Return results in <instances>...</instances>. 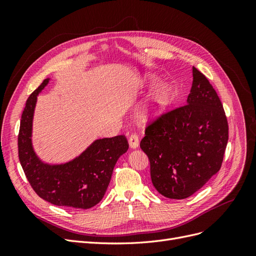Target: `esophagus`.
<instances>
[{"label": "esophagus", "mask_w": 256, "mask_h": 256, "mask_svg": "<svg viewBox=\"0 0 256 256\" xmlns=\"http://www.w3.org/2000/svg\"><path fill=\"white\" fill-rule=\"evenodd\" d=\"M138 143H140V140H138V134L136 132H132L129 136V145L131 148H136L138 146Z\"/></svg>", "instance_id": "1"}]
</instances>
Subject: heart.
Returning <instances> with one entry per match:
<instances>
[{
  "instance_id": "b5f03b06",
  "label": "heart",
  "mask_w": 256,
  "mask_h": 256,
  "mask_svg": "<svg viewBox=\"0 0 256 256\" xmlns=\"http://www.w3.org/2000/svg\"><path fill=\"white\" fill-rule=\"evenodd\" d=\"M173 99V92L172 88L168 86V85H164V86L160 88L154 95L152 96V102L145 106V110L148 112H154V113H159L161 111H164L166 108L171 104Z\"/></svg>"
}]
</instances>
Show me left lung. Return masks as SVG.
Instances as JSON below:
<instances>
[{
  "label": "left lung",
  "instance_id": "1",
  "mask_svg": "<svg viewBox=\"0 0 256 256\" xmlns=\"http://www.w3.org/2000/svg\"><path fill=\"white\" fill-rule=\"evenodd\" d=\"M192 74L187 104L148 122L140 143L154 187L168 198H189L218 173L228 140L218 94L196 67Z\"/></svg>",
  "mask_w": 256,
  "mask_h": 256
}]
</instances>
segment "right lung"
<instances>
[{
	"instance_id": "1",
	"label": "right lung",
	"mask_w": 256,
	"mask_h": 256,
	"mask_svg": "<svg viewBox=\"0 0 256 256\" xmlns=\"http://www.w3.org/2000/svg\"><path fill=\"white\" fill-rule=\"evenodd\" d=\"M48 82L44 79L30 95L22 112L18 134L20 164L38 196L56 206L88 209L102 200L116 162L129 144L125 136L99 138L67 164L42 162L33 150L30 136L37 95Z\"/></svg>"
}]
</instances>
